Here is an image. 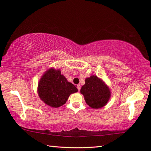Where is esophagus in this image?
<instances>
[{
  "label": "esophagus",
  "instance_id": "esophagus-1",
  "mask_svg": "<svg viewBox=\"0 0 151 151\" xmlns=\"http://www.w3.org/2000/svg\"><path fill=\"white\" fill-rule=\"evenodd\" d=\"M76 88H77V89H78V91L81 90V85H80V84L76 85Z\"/></svg>",
  "mask_w": 151,
  "mask_h": 151
}]
</instances>
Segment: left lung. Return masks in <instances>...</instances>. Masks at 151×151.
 <instances>
[{
  "label": "left lung",
  "instance_id": "obj_1",
  "mask_svg": "<svg viewBox=\"0 0 151 151\" xmlns=\"http://www.w3.org/2000/svg\"><path fill=\"white\" fill-rule=\"evenodd\" d=\"M81 93L84 95L87 104L95 109L104 106L111 96L108 86L95 75L86 78L85 84L81 88Z\"/></svg>",
  "mask_w": 151,
  "mask_h": 151
}]
</instances>
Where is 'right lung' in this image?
<instances>
[{"mask_svg":"<svg viewBox=\"0 0 151 151\" xmlns=\"http://www.w3.org/2000/svg\"><path fill=\"white\" fill-rule=\"evenodd\" d=\"M77 91V88L67 81L60 69H48L38 83L37 92L41 100L52 108L63 105L70 94Z\"/></svg>","mask_w":151,"mask_h":151,"instance_id":"1","label":"right lung"}]
</instances>
